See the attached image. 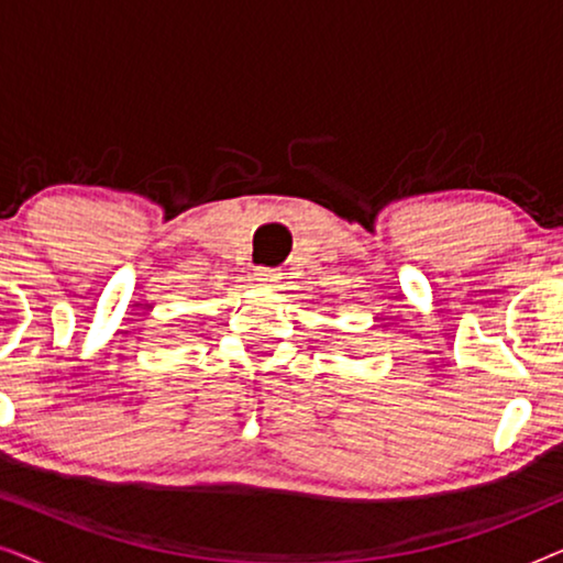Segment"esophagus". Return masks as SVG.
Instances as JSON below:
<instances>
[{
    "mask_svg": "<svg viewBox=\"0 0 563 563\" xmlns=\"http://www.w3.org/2000/svg\"><path fill=\"white\" fill-rule=\"evenodd\" d=\"M256 276H258V282H264V284H276L282 279V272H279V268L261 266V268H256Z\"/></svg>",
    "mask_w": 563,
    "mask_h": 563,
    "instance_id": "esophagus-1",
    "label": "esophagus"
}]
</instances>
